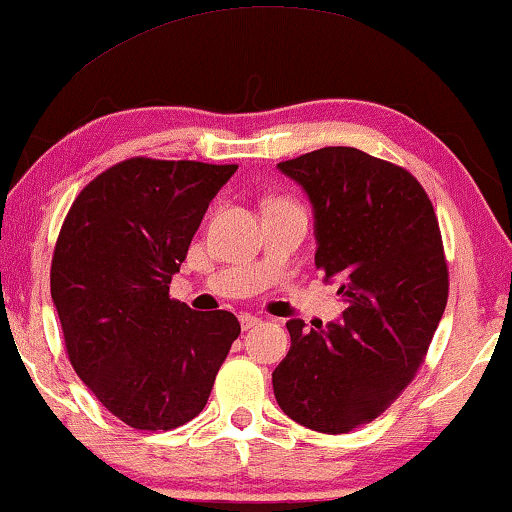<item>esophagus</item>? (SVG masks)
Here are the masks:
<instances>
[{
    "label": "esophagus",
    "mask_w": 512,
    "mask_h": 512,
    "mask_svg": "<svg viewBox=\"0 0 512 512\" xmlns=\"http://www.w3.org/2000/svg\"><path fill=\"white\" fill-rule=\"evenodd\" d=\"M261 322H263L261 317H256V315H249V313H242V315H240V327H242V331L254 329V327H258V324H261Z\"/></svg>",
    "instance_id": "34e87169"
}]
</instances>
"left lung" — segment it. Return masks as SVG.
I'll use <instances>...</instances> for the list:
<instances>
[{
	"instance_id": "left-lung-1",
	"label": "left lung",
	"mask_w": 512,
	"mask_h": 512,
	"mask_svg": "<svg viewBox=\"0 0 512 512\" xmlns=\"http://www.w3.org/2000/svg\"><path fill=\"white\" fill-rule=\"evenodd\" d=\"M277 169L313 204L315 265L345 310L308 329L289 320L291 348L272 371L284 414L317 433L374 421L409 386L449 294L433 204L409 171L357 148H322Z\"/></svg>"
}]
</instances>
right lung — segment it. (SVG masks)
Instances as JSON below:
<instances>
[{"instance_id":"obj_1","label":"right lung","mask_w":512,"mask_h":512,"mask_svg":"<svg viewBox=\"0 0 512 512\" xmlns=\"http://www.w3.org/2000/svg\"><path fill=\"white\" fill-rule=\"evenodd\" d=\"M237 164L134 157L96 176L65 218L51 298L77 376L136 430H171L207 404L240 336L228 310L169 298L209 202Z\"/></svg>"}]
</instances>
